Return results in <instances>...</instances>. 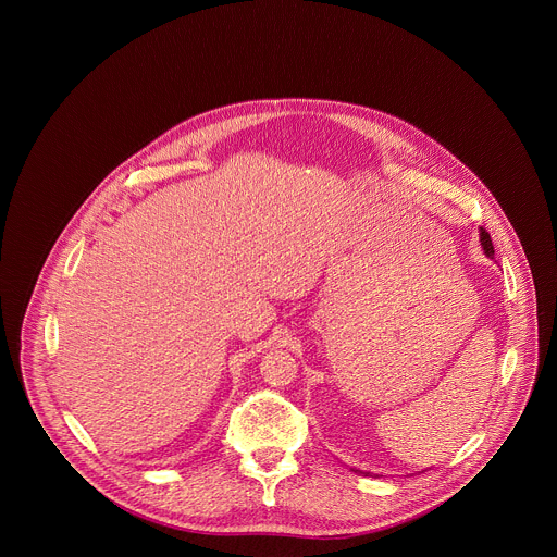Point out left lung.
<instances>
[{"label": "left lung", "mask_w": 557, "mask_h": 557, "mask_svg": "<svg viewBox=\"0 0 557 557\" xmlns=\"http://www.w3.org/2000/svg\"><path fill=\"white\" fill-rule=\"evenodd\" d=\"M481 245H483V251L492 258L494 256V245H492V237L485 228H481Z\"/></svg>", "instance_id": "left-lung-1"}]
</instances>
